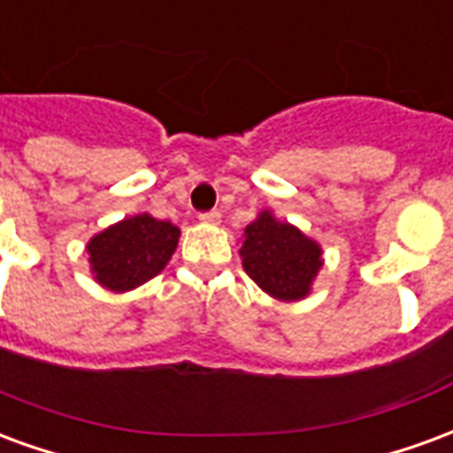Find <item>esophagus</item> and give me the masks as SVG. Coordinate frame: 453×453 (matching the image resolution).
I'll list each match as a JSON object with an SVG mask.
<instances>
[{"label": "esophagus", "instance_id": "obj_1", "mask_svg": "<svg viewBox=\"0 0 453 453\" xmlns=\"http://www.w3.org/2000/svg\"><path fill=\"white\" fill-rule=\"evenodd\" d=\"M201 220L203 223H211V226H218L220 223V211H206V213H201Z\"/></svg>", "mask_w": 453, "mask_h": 453}]
</instances>
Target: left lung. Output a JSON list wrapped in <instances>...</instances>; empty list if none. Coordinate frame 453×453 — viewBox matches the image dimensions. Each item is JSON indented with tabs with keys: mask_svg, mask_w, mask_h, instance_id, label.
<instances>
[{
	"mask_svg": "<svg viewBox=\"0 0 453 453\" xmlns=\"http://www.w3.org/2000/svg\"><path fill=\"white\" fill-rule=\"evenodd\" d=\"M240 257L250 279L279 301L305 298L323 266L320 245L291 223L276 220L272 211H262L245 227Z\"/></svg>",
	"mask_w": 453,
	"mask_h": 453,
	"instance_id": "8db88e82",
	"label": "left lung"
}]
</instances>
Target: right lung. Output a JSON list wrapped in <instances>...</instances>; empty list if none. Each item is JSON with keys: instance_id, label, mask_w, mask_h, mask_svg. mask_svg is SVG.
Instances as JSON below:
<instances>
[{"instance_id": "obj_1", "label": "right lung", "mask_w": 453, "mask_h": 453, "mask_svg": "<svg viewBox=\"0 0 453 453\" xmlns=\"http://www.w3.org/2000/svg\"><path fill=\"white\" fill-rule=\"evenodd\" d=\"M179 227L140 213L123 218L87 245L94 279L116 294L138 288L157 276L174 255Z\"/></svg>"}]
</instances>
